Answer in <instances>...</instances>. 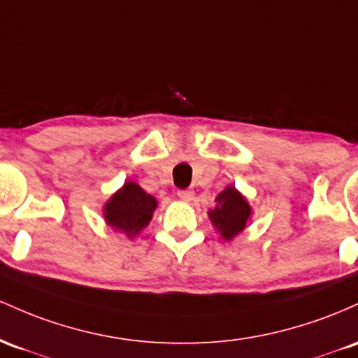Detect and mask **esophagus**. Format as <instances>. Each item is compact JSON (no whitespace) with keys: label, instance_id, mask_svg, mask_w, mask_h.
I'll return each instance as SVG.
<instances>
[{"label":"esophagus","instance_id":"34e87169","mask_svg":"<svg viewBox=\"0 0 358 358\" xmlns=\"http://www.w3.org/2000/svg\"><path fill=\"white\" fill-rule=\"evenodd\" d=\"M178 196L182 201H191L192 196H194V191H191V189H179L178 191Z\"/></svg>","mask_w":358,"mask_h":358}]
</instances>
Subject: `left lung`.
Masks as SVG:
<instances>
[{"label":"left lung","instance_id":"1","mask_svg":"<svg viewBox=\"0 0 358 358\" xmlns=\"http://www.w3.org/2000/svg\"><path fill=\"white\" fill-rule=\"evenodd\" d=\"M216 208L210 211L213 224L218 228L224 240H231L243 230L250 218V206L245 198L233 186H228L216 198Z\"/></svg>","mask_w":358,"mask_h":358}]
</instances>
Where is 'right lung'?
Returning <instances> with one entry per match:
<instances>
[{"label": "right lung", "mask_w": 358, "mask_h": 358, "mask_svg": "<svg viewBox=\"0 0 358 358\" xmlns=\"http://www.w3.org/2000/svg\"><path fill=\"white\" fill-rule=\"evenodd\" d=\"M157 201L138 184L127 182L104 206V218L111 228L134 236L152 220Z\"/></svg>", "instance_id": "add662e5"}]
</instances>
